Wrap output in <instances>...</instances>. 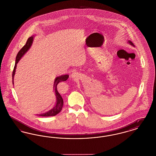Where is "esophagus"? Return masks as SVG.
<instances>
[{
  "instance_id": "1",
  "label": "esophagus",
  "mask_w": 156,
  "mask_h": 156,
  "mask_svg": "<svg viewBox=\"0 0 156 156\" xmlns=\"http://www.w3.org/2000/svg\"><path fill=\"white\" fill-rule=\"evenodd\" d=\"M71 77L72 78H74V79H76L77 78V74L76 73H73L71 75Z\"/></svg>"
}]
</instances>
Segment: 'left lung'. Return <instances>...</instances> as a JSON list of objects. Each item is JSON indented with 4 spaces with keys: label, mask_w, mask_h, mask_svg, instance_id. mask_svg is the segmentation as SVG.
I'll return each mask as SVG.
<instances>
[{
    "label": "left lung",
    "mask_w": 156,
    "mask_h": 156,
    "mask_svg": "<svg viewBox=\"0 0 156 156\" xmlns=\"http://www.w3.org/2000/svg\"><path fill=\"white\" fill-rule=\"evenodd\" d=\"M127 43H128L129 44H130L131 45H132V46L134 47V45L133 44V43H132L131 41H130V40H128V41H127Z\"/></svg>",
    "instance_id": "1"
}]
</instances>
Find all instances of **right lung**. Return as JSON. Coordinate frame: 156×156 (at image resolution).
Segmentation results:
<instances>
[{"label": "right lung", "instance_id": "1", "mask_svg": "<svg viewBox=\"0 0 156 156\" xmlns=\"http://www.w3.org/2000/svg\"><path fill=\"white\" fill-rule=\"evenodd\" d=\"M34 36H32L31 37H29L26 43V44L24 45L22 47V48L19 51L17 54L16 58V62H15V67H14V69L13 71V74H12V82H13V84L14 83V76H15V73H16V66H17V64L19 62V61H20V59L22 58L23 56L27 52V51L29 50L31 46V45L33 44V39H34ZM69 75L68 74L62 75L59 76H57L55 78V81L54 83V90L55 92V95L56 96V104L54 105V106L53 107L51 110L48 111L44 113H41V114H39L38 115L39 116H55L56 115H57L60 111L62 110V106H63V99L61 96V95L59 94V92L57 90V85L58 83L61 82L66 81L67 79L68 78Z\"/></svg>", "mask_w": 156, "mask_h": 156}]
</instances>
